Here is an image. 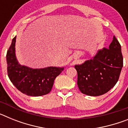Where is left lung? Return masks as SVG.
I'll list each match as a JSON object with an SVG mask.
<instances>
[{"label":"left lung","mask_w":128,"mask_h":128,"mask_svg":"<svg viewBox=\"0 0 128 128\" xmlns=\"http://www.w3.org/2000/svg\"><path fill=\"white\" fill-rule=\"evenodd\" d=\"M122 66L121 46L114 36L108 48L99 49L93 57L75 65L78 88L87 96L104 94L117 83Z\"/></svg>","instance_id":"left-lung-1"}]
</instances>
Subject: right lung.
<instances>
[{"instance_id":"obj_1","label":"right lung","mask_w":128,"mask_h":128,"mask_svg":"<svg viewBox=\"0 0 128 128\" xmlns=\"http://www.w3.org/2000/svg\"><path fill=\"white\" fill-rule=\"evenodd\" d=\"M16 36L7 52L8 74L13 85L22 93L30 96H42L51 91L55 78L60 74L64 67L47 66L32 68L19 63L15 53Z\"/></svg>"}]
</instances>
